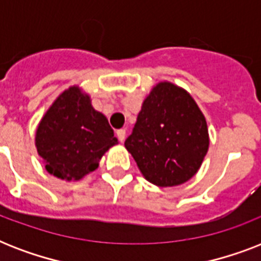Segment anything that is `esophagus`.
<instances>
[{
    "mask_svg": "<svg viewBox=\"0 0 261 261\" xmlns=\"http://www.w3.org/2000/svg\"><path fill=\"white\" fill-rule=\"evenodd\" d=\"M116 137L120 142H124V139H126V130H118L116 131Z\"/></svg>",
    "mask_w": 261,
    "mask_h": 261,
    "instance_id": "obj_1",
    "label": "esophagus"
}]
</instances>
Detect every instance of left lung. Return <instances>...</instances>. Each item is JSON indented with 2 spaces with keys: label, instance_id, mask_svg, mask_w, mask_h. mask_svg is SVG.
<instances>
[{
  "label": "left lung",
  "instance_id": "left-lung-1",
  "mask_svg": "<svg viewBox=\"0 0 261 261\" xmlns=\"http://www.w3.org/2000/svg\"><path fill=\"white\" fill-rule=\"evenodd\" d=\"M208 145L203 112L186 89L169 81L153 87L124 142L143 177L157 187L180 186L194 177Z\"/></svg>",
  "mask_w": 261,
  "mask_h": 261
}]
</instances>
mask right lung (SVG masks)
Masks as SVG:
<instances>
[{"label":"right lung","instance_id":"obj_1","mask_svg":"<svg viewBox=\"0 0 261 261\" xmlns=\"http://www.w3.org/2000/svg\"><path fill=\"white\" fill-rule=\"evenodd\" d=\"M116 143L106 115L94 110L90 96L79 85L55 98L35 134L46 171L66 181H79L97 169L102 155Z\"/></svg>","mask_w":261,"mask_h":261}]
</instances>
